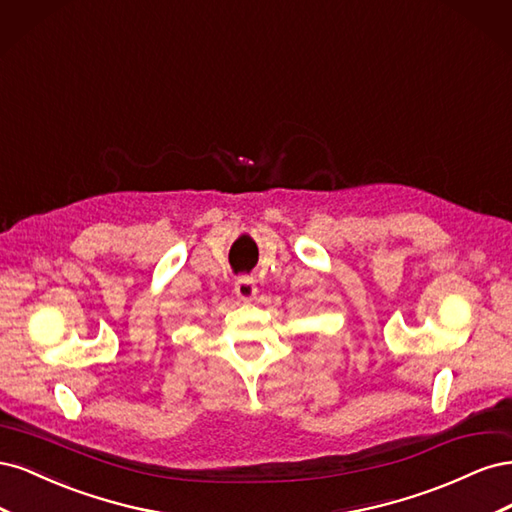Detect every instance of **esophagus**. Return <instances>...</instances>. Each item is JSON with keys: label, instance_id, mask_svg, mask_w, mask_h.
<instances>
[{"label": "esophagus", "instance_id": "34e87169", "mask_svg": "<svg viewBox=\"0 0 512 512\" xmlns=\"http://www.w3.org/2000/svg\"><path fill=\"white\" fill-rule=\"evenodd\" d=\"M235 292H237V297L243 299V301L254 299L256 292H258L254 277H250V275H239L237 282H235Z\"/></svg>", "mask_w": 512, "mask_h": 512}]
</instances>
